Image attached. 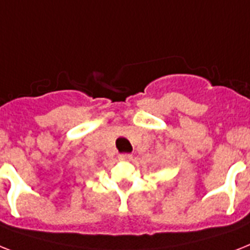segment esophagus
<instances>
[{"label": "esophagus", "mask_w": 250, "mask_h": 250, "mask_svg": "<svg viewBox=\"0 0 250 250\" xmlns=\"http://www.w3.org/2000/svg\"><path fill=\"white\" fill-rule=\"evenodd\" d=\"M119 160H129L132 159L131 154H119Z\"/></svg>", "instance_id": "obj_1"}]
</instances>
